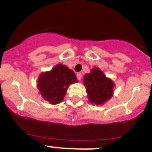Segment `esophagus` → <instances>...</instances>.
I'll return each instance as SVG.
<instances>
[{"label": "esophagus", "instance_id": "obj_1", "mask_svg": "<svg viewBox=\"0 0 152 152\" xmlns=\"http://www.w3.org/2000/svg\"><path fill=\"white\" fill-rule=\"evenodd\" d=\"M76 77H77L78 80L80 81L82 79V73H76Z\"/></svg>", "mask_w": 152, "mask_h": 152}]
</instances>
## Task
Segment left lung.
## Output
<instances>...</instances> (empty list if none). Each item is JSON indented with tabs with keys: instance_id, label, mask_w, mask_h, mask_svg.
<instances>
[{
	"instance_id": "left-lung-1",
	"label": "left lung",
	"mask_w": 152,
	"mask_h": 152,
	"mask_svg": "<svg viewBox=\"0 0 152 152\" xmlns=\"http://www.w3.org/2000/svg\"><path fill=\"white\" fill-rule=\"evenodd\" d=\"M89 102L93 105H102L112 99L114 93L115 83L105 76L99 67H93L84 77Z\"/></svg>"
}]
</instances>
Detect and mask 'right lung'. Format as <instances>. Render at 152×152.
Returning a JSON list of instances; mask_svg holds the SVG:
<instances>
[{"mask_svg": "<svg viewBox=\"0 0 152 152\" xmlns=\"http://www.w3.org/2000/svg\"><path fill=\"white\" fill-rule=\"evenodd\" d=\"M77 82L74 72L62 64L43 72L37 79V88L43 99L50 104H57L64 100L67 88Z\"/></svg>", "mask_w": 152, "mask_h": 152, "instance_id": "obj_1", "label": "right lung"}]
</instances>
